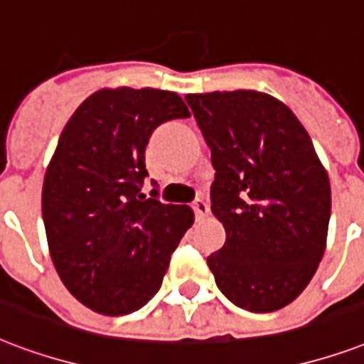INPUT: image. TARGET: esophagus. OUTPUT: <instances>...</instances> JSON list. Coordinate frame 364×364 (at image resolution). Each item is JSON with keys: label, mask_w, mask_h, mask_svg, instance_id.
Masks as SVG:
<instances>
[{"label": "esophagus", "mask_w": 364, "mask_h": 364, "mask_svg": "<svg viewBox=\"0 0 364 364\" xmlns=\"http://www.w3.org/2000/svg\"><path fill=\"white\" fill-rule=\"evenodd\" d=\"M193 210H194V215H196V219H202L208 215V212H210V206H208L204 200H196L193 204Z\"/></svg>", "instance_id": "1"}]
</instances>
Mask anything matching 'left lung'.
Wrapping results in <instances>:
<instances>
[{
	"label": "left lung",
	"instance_id": "1",
	"mask_svg": "<svg viewBox=\"0 0 364 364\" xmlns=\"http://www.w3.org/2000/svg\"><path fill=\"white\" fill-rule=\"evenodd\" d=\"M185 99L212 151V213L227 232L208 267L235 305L277 311L304 292L323 259L328 173L279 99L252 90Z\"/></svg>",
	"mask_w": 364,
	"mask_h": 364
}]
</instances>
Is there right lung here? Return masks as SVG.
I'll return each instance as SVG.
<instances>
[{
	"label": "right lung",
	"instance_id": "right-lung-1",
	"mask_svg": "<svg viewBox=\"0 0 364 364\" xmlns=\"http://www.w3.org/2000/svg\"><path fill=\"white\" fill-rule=\"evenodd\" d=\"M188 116L173 91L107 87L87 97L60 133L41 213L60 281L93 311L116 317L141 309L193 225L188 206L141 194L152 132Z\"/></svg>",
	"mask_w": 364,
	"mask_h": 364
}]
</instances>
